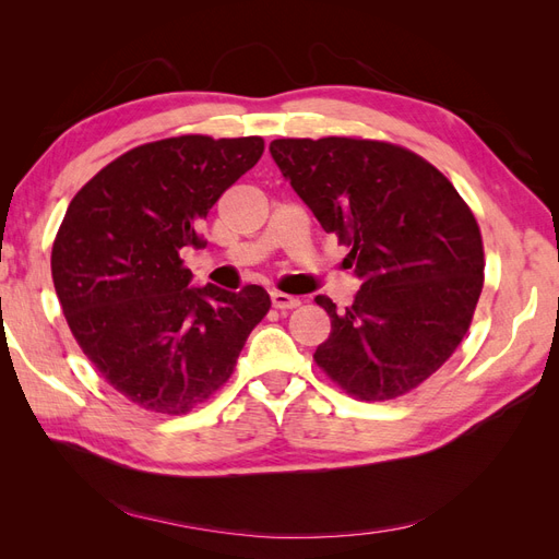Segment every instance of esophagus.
<instances>
[{
    "mask_svg": "<svg viewBox=\"0 0 559 559\" xmlns=\"http://www.w3.org/2000/svg\"><path fill=\"white\" fill-rule=\"evenodd\" d=\"M270 300H273V308H277V310H294L300 306L298 298H294L289 294H282V292L270 294Z\"/></svg>",
    "mask_w": 559,
    "mask_h": 559,
    "instance_id": "1",
    "label": "esophagus"
}]
</instances>
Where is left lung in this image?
<instances>
[{"label": "left lung", "instance_id": "obj_1", "mask_svg": "<svg viewBox=\"0 0 559 559\" xmlns=\"http://www.w3.org/2000/svg\"><path fill=\"white\" fill-rule=\"evenodd\" d=\"M270 156L326 233L352 247L361 289L345 310L317 296L331 335L314 361L364 401L396 399L462 343L483 292V240L454 186L386 142L275 140Z\"/></svg>", "mask_w": 559, "mask_h": 559}]
</instances>
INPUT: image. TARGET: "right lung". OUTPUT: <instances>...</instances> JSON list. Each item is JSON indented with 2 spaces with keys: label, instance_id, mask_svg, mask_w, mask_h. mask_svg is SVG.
Here are the masks:
<instances>
[{
  "label": "right lung",
  "instance_id": "1",
  "mask_svg": "<svg viewBox=\"0 0 559 559\" xmlns=\"http://www.w3.org/2000/svg\"><path fill=\"white\" fill-rule=\"evenodd\" d=\"M261 138L205 134L151 142L99 170L74 195L50 253L56 294L79 347L116 392L183 415L235 368L265 317L263 286H193L179 251L228 186L259 163Z\"/></svg>",
  "mask_w": 559,
  "mask_h": 559
}]
</instances>
